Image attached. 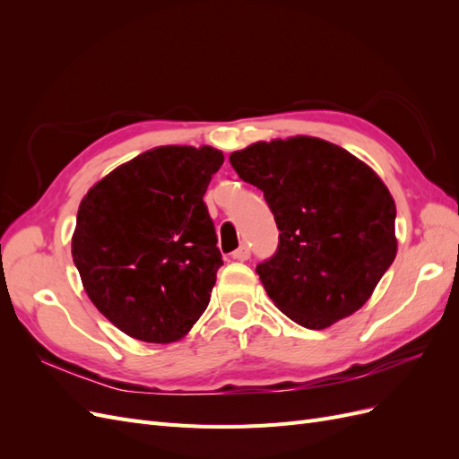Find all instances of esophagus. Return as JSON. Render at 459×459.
<instances>
[{"mask_svg":"<svg viewBox=\"0 0 459 459\" xmlns=\"http://www.w3.org/2000/svg\"><path fill=\"white\" fill-rule=\"evenodd\" d=\"M235 260H241V262H245V260H248L251 258V248H248L247 245H241L238 251H233V255H231Z\"/></svg>","mask_w":459,"mask_h":459,"instance_id":"34e87169","label":"esophagus"}]
</instances>
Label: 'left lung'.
Returning a JSON list of instances; mask_svg holds the SVG:
<instances>
[{"label": "left lung", "mask_w": 459, "mask_h": 459, "mask_svg": "<svg viewBox=\"0 0 459 459\" xmlns=\"http://www.w3.org/2000/svg\"><path fill=\"white\" fill-rule=\"evenodd\" d=\"M230 162L264 191L280 230L275 255L256 266L275 307L308 329L362 308L396 256V204L383 179L308 135L256 142Z\"/></svg>", "instance_id": "left-lung-1"}]
</instances>
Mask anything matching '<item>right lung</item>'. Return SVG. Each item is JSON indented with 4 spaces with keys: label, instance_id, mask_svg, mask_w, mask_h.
Instances as JSON below:
<instances>
[{
    "label": "right lung",
    "instance_id": "obj_1",
    "mask_svg": "<svg viewBox=\"0 0 459 459\" xmlns=\"http://www.w3.org/2000/svg\"><path fill=\"white\" fill-rule=\"evenodd\" d=\"M221 162L208 145L155 147L82 199L73 260L95 308L126 335L176 342L211 302L221 255L203 197Z\"/></svg>",
    "mask_w": 459,
    "mask_h": 459
}]
</instances>
